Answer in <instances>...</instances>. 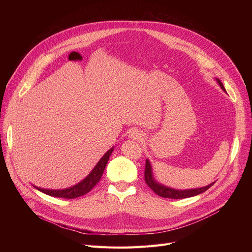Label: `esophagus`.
<instances>
[{
    "mask_svg": "<svg viewBox=\"0 0 252 252\" xmlns=\"http://www.w3.org/2000/svg\"><path fill=\"white\" fill-rule=\"evenodd\" d=\"M141 137H142V135L138 130H133L130 133V138H133V139H141Z\"/></svg>",
    "mask_w": 252,
    "mask_h": 252,
    "instance_id": "esophagus-1",
    "label": "esophagus"
}]
</instances>
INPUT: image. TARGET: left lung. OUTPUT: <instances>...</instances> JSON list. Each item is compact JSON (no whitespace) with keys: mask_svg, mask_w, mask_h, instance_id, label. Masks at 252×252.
Masks as SVG:
<instances>
[{"mask_svg":"<svg viewBox=\"0 0 252 252\" xmlns=\"http://www.w3.org/2000/svg\"><path fill=\"white\" fill-rule=\"evenodd\" d=\"M216 79L218 84L220 85V87L221 88V90L226 92V90L223 88V85L221 84L220 79L219 78H216ZM145 182H146V184L148 185V187L152 189L154 193H156L158 196H161L163 198H171V199H183V198H189V197L199 195L205 192L215 184L214 182L207 185L205 187L196 188V189H186V190H177L174 188H169L155 181L152 173V166L149 159H146V166H145Z\"/></svg>","mask_w":252,"mask_h":252,"instance_id":"obj_1","label":"left lung"}]
</instances>
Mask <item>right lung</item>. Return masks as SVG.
I'll return each instance as SVG.
<instances>
[{
	"label": "right lung",
	"mask_w": 252,
	"mask_h": 252,
	"mask_svg": "<svg viewBox=\"0 0 252 252\" xmlns=\"http://www.w3.org/2000/svg\"><path fill=\"white\" fill-rule=\"evenodd\" d=\"M114 147L109 149L107 152H106L101 159L98 161V163L95 165V167L93 168L91 173L83 180L79 182L78 184L74 185L72 187L66 188V189H60V190H51V189H44V188H39L36 186H33L35 189L38 191H41L49 196L53 197H59V198H65V199H73V198L83 196L90 192L93 188H94L97 183L100 181L104 169L106 167V164H107L109 157L111 153L113 152Z\"/></svg>",
	"instance_id": "add662e5"
}]
</instances>
